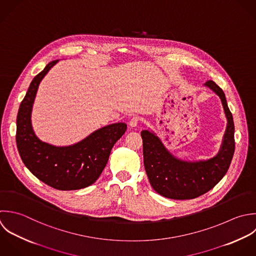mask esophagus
<instances>
[{"label":"esophagus","mask_w":256,"mask_h":256,"mask_svg":"<svg viewBox=\"0 0 256 256\" xmlns=\"http://www.w3.org/2000/svg\"><path fill=\"white\" fill-rule=\"evenodd\" d=\"M138 122H140V116H132V118H130V126L132 128H134V126H136L138 124Z\"/></svg>","instance_id":"1"}]
</instances>
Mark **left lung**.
<instances>
[{"mask_svg": "<svg viewBox=\"0 0 256 256\" xmlns=\"http://www.w3.org/2000/svg\"><path fill=\"white\" fill-rule=\"evenodd\" d=\"M204 86L222 100L228 126L218 154L208 160L184 162L174 158L162 140L150 130L140 132L144 148V164L152 188L172 200L196 198L214 188L228 172L234 158V124L224 90L214 82Z\"/></svg>", "mask_w": 256, "mask_h": 256, "instance_id": "left-lung-1", "label": "left lung"}]
</instances>
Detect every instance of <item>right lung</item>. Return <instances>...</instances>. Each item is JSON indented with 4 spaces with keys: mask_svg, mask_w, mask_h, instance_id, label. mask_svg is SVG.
<instances>
[{
    "mask_svg": "<svg viewBox=\"0 0 256 256\" xmlns=\"http://www.w3.org/2000/svg\"><path fill=\"white\" fill-rule=\"evenodd\" d=\"M58 62H48L32 80L18 112L16 142L22 162L36 178L56 190H74L98 178L126 124H108L70 146H54L40 140L30 122L32 104L40 80Z\"/></svg>",
    "mask_w": 256,
    "mask_h": 256,
    "instance_id": "1",
    "label": "right lung"
}]
</instances>
